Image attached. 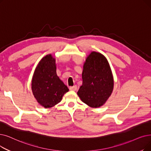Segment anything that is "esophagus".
Segmentation results:
<instances>
[{
    "mask_svg": "<svg viewBox=\"0 0 151 151\" xmlns=\"http://www.w3.org/2000/svg\"><path fill=\"white\" fill-rule=\"evenodd\" d=\"M76 89H77V86H71V87H70V91H76Z\"/></svg>",
    "mask_w": 151,
    "mask_h": 151,
    "instance_id": "34e87169",
    "label": "esophagus"
}]
</instances>
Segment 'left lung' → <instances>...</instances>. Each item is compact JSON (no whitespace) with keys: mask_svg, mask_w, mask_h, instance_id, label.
I'll use <instances>...</instances> for the list:
<instances>
[{"mask_svg":"<svg viewBox=\"0 0 151 151\" xmlns=\"http://www.w3.org/2000/svg\"><path fill=\"white\" fill-rule=\"evenodd\" d=\"M82 79L77 93L81 101L92 108L102 106L114 86L112 70L106 57L99 52H91L84 63Z\"/></svg>","mask_w":151,"mask_h":151,"instance_id":"left-lung-1","label":"left lung"}]
</instances>
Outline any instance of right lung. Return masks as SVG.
<instances>
[{
  "mask_svg": "<svg viewBox=\"0 0 151 151\" xmlns=\"http://www.w3.org/2000/svg\"><path fill=\"white\" fill-rule=\"evenodd\" d=\"M31 89L37 102L45 109L59 103L69 91L57 75L55 58L49 54L43 57L35 68Z\"/></svg>",
  "mask_w": 151,
  "mask_h": 151,
  "instance_id": "add662e5",
  "label": "right lung"
}]
</instances>
